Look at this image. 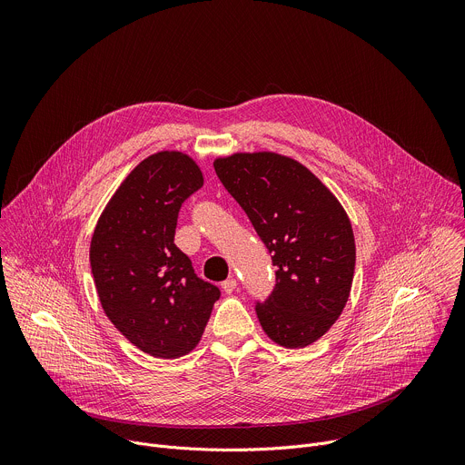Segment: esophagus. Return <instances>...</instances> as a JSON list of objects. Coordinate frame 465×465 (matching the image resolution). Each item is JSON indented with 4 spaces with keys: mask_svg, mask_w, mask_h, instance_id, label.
<instances>
[{
    "mask_svg": "<svg viewBox=\"0 0 465 465\" xmlns=\"http://www.w3.org/2000/svg\"><path fill=\"white\" fill-rule=\"evenodd\" d=\"M221 287H223V291H224L226 294H232V292L237 289V280H235V278H228L226 282L221 283Z\"/></svg>",
    "mask_w": 465,
    "mask_h": 465,
    "instance_id": "esophagus-1",
    "label": "esophagus"
}]
</instances>
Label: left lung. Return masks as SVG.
<instances>
[{
  "label": "left lung",
  "mask_w": 465,
  "mask_h": 465,
  "mask_svg": "<svg viewBox=\"0 0 465 465\" xmlns=\"http://www.w3.org/2000/svg\"><path fill=\"white\" fill-rule=\"evenodd\" d=\"M213 167L278 269L274 292L255 305L262 331L291 350L316 342L342 314L353 283L346 210L305 165L278 153H233Z\"/></svg>",
  "instance_id": "left-lung-1"
}]
</instances>
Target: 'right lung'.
<instances>
[{
	"label": "right lung",
	"instance_id": "right-lung-1",
	"mask_svg": "<svg viewBox=\"0 0 465 465\" xmlns=\"http://www.w3.org/2000/svg\"><path fill=\"white\" fill-rule=\"evenodd\" d=\"M203 183L191 156L151 154L121 182L92 235L90 264L104 314L130 344L158 359L193 351L221 296L174 244L180 206Z\"/></svg>",
	"mask_w": 465,
	"mask_h": 465
}]
</instances>
